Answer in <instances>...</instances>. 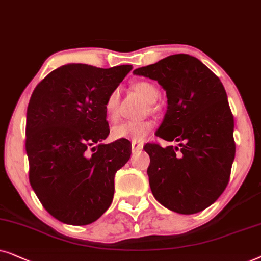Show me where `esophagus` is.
Instances as JSON below:
<instances>
[{"label": "esophagus", "instance_id": "obj_1", "mask_svg": "<svg viewBox=\"0 0 261 261\" xmlns=\"http://www.w3.org/2000/svg\"><path fill=\"white\" fill-rule=\"evenodd\" d=\"M143 149V144L142 143H137V142H133V144H131V150L133 152H137Z\"/></svg>", "mask_w": 261, "mask_h": 261}]
</instances>
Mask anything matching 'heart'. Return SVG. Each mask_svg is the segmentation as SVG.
I'll use <instances>...</instances> for the list:
<instances>
[{"label":"heart","mask_w":261,"mask_h":261,"mask_svg":"<svg viewBox=\"0 0 261 261\" xmlns=\"http://www.w3.org/2000/svg\"><path fill=\"white\" fill-rule=\"evenodd\" d=\"M133 89L137 94H140L145 101L149 103V110L151 112L158 111V106L155 101L159 99L160 92L154 83L149 81H137L133 85ZM120 95L119 90L114 89L110 93L105 101V110L107 117L111 120H116L118 118V111H119ZM152 130V123L150 120L142 121H123V123L116 125L112 130V135L114 138H125L133 142H142L148 137V135Z\"/></svg>","instance_id":"b5f03b06"}]
</instances>
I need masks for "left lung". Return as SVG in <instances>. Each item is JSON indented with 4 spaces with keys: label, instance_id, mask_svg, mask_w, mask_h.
Here are the masks:
<instances>
[{
    "label": "left lung",
    "instance_id": "1",
    "mask_svg": "<svg viewBox=\"0 0 261 261\" xmlns=\"http://www.w3.org/2000/svg\"><path fill=\"white\" fill-rule=\"evenodd\" d=\"M134 74L155 80L166 90L167 112L156 136L179 143L144 145L155 199L178 214L203 211L223 193L235 158L234 117L223 85L205 64L185 54Z\"/></svg>",
    "mask_w": 261,
    "mask_h": 261
}]
</instances>
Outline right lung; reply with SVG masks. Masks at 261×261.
<instances>
[{
    "mask_svg": "<svg viewBox=\"0 0 261 261\" xmlns=\"http://www.w3.org/2000/svg\"><path fill=\"white\" fill-rule=\"evenodd\" d=\"M131 69L71 63L33 90L26 117L30 182L47 213L63 223H93L112 203L114 175L131 148L125 138L101 143L110 134L105 101Z\"/></svg>",
    "mask_w": 261,
    "mask_h": 261,
    "instance_id": "obj_1",
    "label": "right lung"
}]
</instances>
